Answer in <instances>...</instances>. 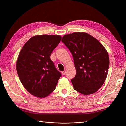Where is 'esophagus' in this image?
Listing matches in <instances>:
<instances>
[{
    "label": "esophagus",
    "instance_id": "esophagus-1",
    "mask_svg": "<svg viewBox=\"0 0 126 126\" xmlns=\"http://www.w3.org/2000/svg\"><path fill=\"white\" fill-rule=\"evenodd\" d=\"M61 73H62V74L63 75H65L66 74V70H63V71L62 72H61Z\"/></svg>",
    "mask_w": 126,
    "mask_h": 126
}]
</instances>
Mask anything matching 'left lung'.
<instances>
[{"instance_id": "8db88e82", "label": "left lung", "mask_w": 126, "mask_h": 126, "mask_svg": "<svg viewBox=\"0 0 126 126\" xmlns=\"http://www.w3.org/2000/svg\"><path fill=\"white\" fill-rule=\"evenodd\" d=\"M61 41L73 57L76 74L71 82L74 89L85 95L98 90L106 79L110 65L105 47L85 32L65 35Z\"/></svg>"}]
</instances>
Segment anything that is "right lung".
<instances>
[{"instance_id": "obj_1", "label": "right lung", "mask_w": 126, "mask_h": 126, "mask_svg": "<svg viewBox=\"0 0 126 126\" xmlns=\"http://www.w3.org/2000/svg\"><path fill=\"white\" fill-rule=\"evenodd\" d=\"M61 39L59 35H38L30 38L21 49L16 70L24 88L33 96L43 98L55 90L61 76L50 56Z\"/></svg>"}]
</instances>
